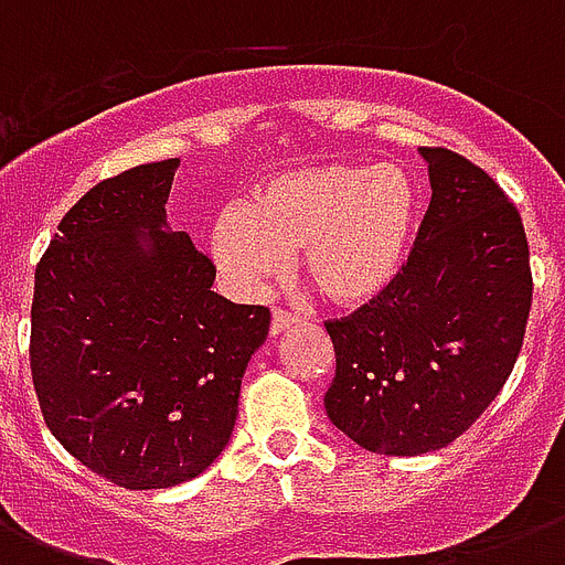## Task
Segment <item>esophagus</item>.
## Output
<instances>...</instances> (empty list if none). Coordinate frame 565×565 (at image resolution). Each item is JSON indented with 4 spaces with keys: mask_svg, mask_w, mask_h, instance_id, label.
I'll return each mask as SVG.
<instances>
[{
    "mask_svg": "<svg viewBox=\"0 0 565 565\" xmlns=\"http://www.w3.org/2000/svg\"><path fill=\"white\" fill-rule=\"evenodd\" d=\"M296 322H299V317H296V313H290V310L275 308L273 310V322H269V331H273V334H281V331L292 328Z\"/></svg>",
    "mask_w": 565,
    "mask_h": 565,
    "instance_id": "34e87169",
    "label": "esophagus"
}]
</instances>
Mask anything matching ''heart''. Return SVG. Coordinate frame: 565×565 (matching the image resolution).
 Wrapping results in <instances>:
<instances>
[{
    "label": "heart",
    "instance_id": "b5f03b06",
    "mask_svg": "<svg viewBox=\"0 0 565 565\" xmlns=\"http://www.w3.org/2000/svg\"><path fill=\"white\" fill-rule=\"evenodd\" d=\"M419 193L393 163H322L281 172L228 207L211 234L216 264L239 290L287 269L299 248L301 275L322 299L358 308L384 296L411 255Z\"/></svg>",
    "mask_w": 565,
    "mask_h": 565
}]
</instances>
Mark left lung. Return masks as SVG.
Returning <instances> with one entry per match:
<instances>
[{
  "mask_svg": "<svg viewBox=\"0 0 565 565\" xmlns=\"http://www.w3.org/2000/svg\"><path fill=\"white\" fill-rule=\"evenodd\" d=\"M419 154L430 204L402 275L326 322L337 354L328 419L393 457L428 455L472 428L513 372L534 292L516 204L463 154Z\"/></svg>",
  "mask_w": 565,
  "mask_h": 565,
  "instance_id": "left-lung-1",
  "label": "left lung"
}]
</instances>
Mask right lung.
<instances>
[{"label": "right lung", "mask_w": 565, "mask_h": 565, "mask_svg": "<svg viewBox=\"0 0 565 565\" xmlns=\"http://www.w3.org/2000/svg\"><path fill=\"white\" fill-rule=\"evenodd\" d=\"M179 158L99 181L34 269L31 381L52 437L126 490H167L228 446L269 308L211 290L216 266L167 231Z\"/></svg>", "instance_id": "obj_1"}]
</instances>
